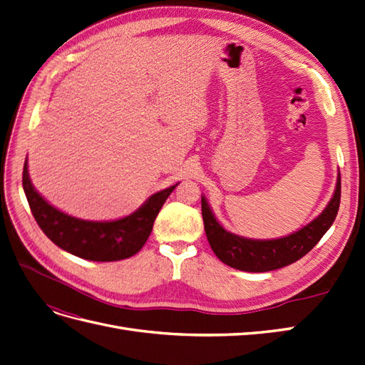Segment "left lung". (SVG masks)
Listing matches in <instances>:
<instances>
[{"mask_svg":"<svg viewBox=\"0 0 365 365\" xmlns=\"http://www.w3.org/2000/svg\"><path fill=\"white\" fill-rule=\"evenodd\" d=\"M341 200V176L338 173L335 193L323 213L312 222L304 225L295 233L280 239L259 240L247 239L230 233L220 225L205 197H201L204 228L208 244L220 262L228 267L247 272L274 271L300 260L311 251L334 224Z\"/></svg>","mask_w":365,"mask_h":365,"instance_id":"left-lung-1","label":"left lung"}]
</instances>
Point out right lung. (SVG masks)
<instances>
[{"label":"right lung","mask_w":365,"mask_h":365,"mask_svg":"<svg viewBox=\"0 0 365 365\" xmlns=\"http://www.w3.org/2000/svg\"><path fill=\"white\" fill-rule=\"evenodd\" d=\"M176 185L152 195L137 212L126 217L94 222L68 216L50 205L31 184L27 160L23 170L24 193L41 230L63 251L93 262L123 260L137 254L146 244L155 217Z\"/></svg>","instance_id":"obj_1"}]
</instances>
